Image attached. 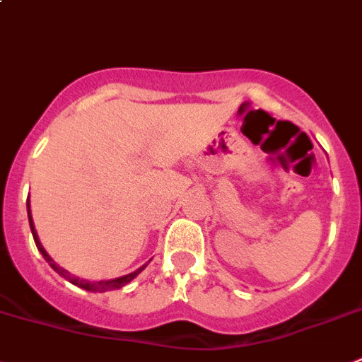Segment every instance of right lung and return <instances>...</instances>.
Masks as SVG:
<instances>
[{"label":"right lung","instance_id":"obj_1","mask_svg":"<svg viewBox=\"0 0 362 362\" xmlns=\"http://www.w3.org/2000/svg\"><path fill=\"white\" fill-rule=\"evenodd\" d=\"M26 206H28V221H30V230H32V235H34L35 246H37V250L41 251V253H42V257H45V260L48 262L49 265H52V269H53V271H57V273L61 274L62 278H66V280H69V281H71L73 285H77V287H82V289H86V291H91V293H105V291H115V289H122V287H124V285H127L129 281H131V280H134V278L138 276V274H140L141 271L145 269V267H147V264H145V265H141L140 269H136L134 273H129V274H125V276H120V278H112V280L88 281V280H81V278H77V276H71V274H69L68 271H66V269H62V267H59V265L55 264V262H53L52 258H49V255L46 253V251H45V247H42V244H41V242H39V237H37V233H35L34 221H32V214H30V201H28V203H26Z\"/></svg>","mask_w":362,"mask_h":362}]
</instances>
